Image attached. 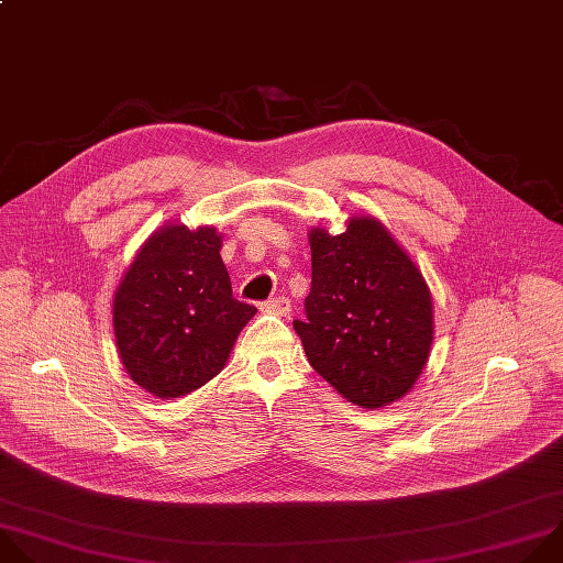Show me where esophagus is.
Listing matches in <instances>:
<instances>
[{"label": "esophagus", "mask_w": 563, "mask_h": 563, "mask_svg": "<svg viewBox=\"0 0 563 563\" xmlns=\"http://www.w3.org/2000/svg\"><path fill=\"white\" fill-rule=\"evenodd\" d=\"M262 310L264 312H271V314H279V317H288L290 314V301L286 297H275V299H268L262 303Z\"/></svg>", "instance_id": "34e87169"}]
</instances>
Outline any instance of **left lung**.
I'll use <instances>...</instances> for the list:
<instances>
[{"label": "left lung", "instance_id": "1", "mask_svg": "<svg viewBox=\"0 0 563 563\" xmlns=\"http://www.w3.org/2000/svg\"><path fill=\"white\" fill-rule=\"evenodd\" d=\"M312 282L295 332L310 366L349 401L382 408L421 375L432 344L430 290L375 217L342 235L308 233Z\"/></svg>", "mask_w": 563, "mask_h": 563}]
</instances>
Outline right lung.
Here are the masks:
<instances>
[{
  "instance_id": "add662e5",
  "label": "right lung",
  "mask_w": 563,
  "mask_h": 563,
  "mask_svg": "<svg viewBox=\"0 0 563 563\" xmlns=\"http://www.w3.org/2000/svg\"><path fill=\"white\" fill-rule=\"evenodd\" d=\"M221 235L184 223L153 233L112 299V328L131 379L157 399L181 397L227 366L257 312L233 297Z\"/></svg>"
}]
</instances>
